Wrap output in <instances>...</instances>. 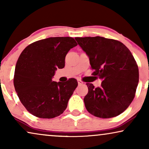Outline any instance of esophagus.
Here are the masks:
<instances>
[{
  "instance_id": "1",
  "label": "esophagus",
  "mask_w": 149,
  "mask_h": 149,
  "mask_svg": "<svg viewBox=\"0 0 149 149\" xmlns=\"http://www.w3.org/2000/svg\"><path fill=\"white\" fill-rule=\"evenodd\" d=\"M77 81H78L79 85H83V82L81 80H80V79H78V80H77Z\"/></svg>"
}]
</instances>
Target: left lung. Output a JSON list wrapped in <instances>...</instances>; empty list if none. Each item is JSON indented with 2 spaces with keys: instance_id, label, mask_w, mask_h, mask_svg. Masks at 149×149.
I'll use <instances>...</instances> for the list:
<instances>
[{
  "instance_id": "obj_1",
  "label": "left lung",
  "mask_w": 149,
  "mask_h": 149,
  "mask_svg": "<svg viewBox=\"0 0 149 149\" xmlns=\"http://www.w3.org/2000/svg\"><path fill=\"white\" fill-rule=\"evenodd\" d=\"M89 58L92 75L102 80L95 88L86 83L84 97L87 111L97 117L108 119L125 111L135 97L139 81L138 67L132 53L119 40L101 36L76 37Z\"/></svg>"
}]
</instances>
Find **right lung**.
<instances>
[{
  "mask_svg": "<svg viewBox=\"0 0 149 149\" xmlns=\"http://www.w3.org/2000/svg\"><path fill=\"white\" fill-rule=\"evenodd\" d=\"M77 43L72 37H50L34 42L18 58L13 84L26 110L36 117L52 119L64 113L78 85L71 78L62 83L52 81L57 68L65 66V57Z\"/></svg>",
  "mask_w": 149,
  "mask_h": 149,
  "instance_id": "add662e5",
  "label": "right lung"
}]
</instances>
